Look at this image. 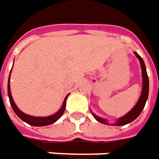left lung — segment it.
I'll return each mask as SVG.
<instances>
[{"label":"left lung","mask_w":159,"mask_h":159,"mask_svg":"<svg viewBox=\"0 0 159 159\" xmlns=\"http://www.w3.org/2000/svg\"><path fill=\"white\" fill-rule=\"evenodd\" d=\"M134 54H135L136 57L139 59V63H140V66H141V70H142V92H141L140 97H139L137 103L135 104V106L134 107L128 114H126L122 117L119 118L117 121H116V123H112L111 126H123V125L128 124V123H130L133 121H134L136 118L138 117L139 115H140V113L142 112L143 109H144V107L146 105V100L148 98V93H149V79H148V75H147V73H146V65H145V62H144V61L141 58V56H139L138 53L134 52ZM92 114L98 121H99L101 123H103V124L109 125V123L107 122L105 119L96 116L95 114H93L92 112Z\"/></svg>","instance_id":"left-lung-1"}]
</instances>
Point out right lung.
<instances>
[{
  "instance_id": "obj_1",
  "label": "right lung",
  "mask_w": 159,
  "mask_h": 159,
  "mask_svg": "<svg viewBox=\"0 0 159 159\" xmlns=\"http://www.w3.org/2000/svg\"><path fill=\"white\" fill-rule=\"evenodd\" d=\"M7 94H8V98H9L11 106H12L13 111L15 112L17 116L22 121H25L28 124L31 125V126H35V127H43V126H48V125L55 123L63 115L65 109H66V101H67V96L69 95V94H67L66 96V98L64 99L63 104L61 105V109L56 114H54L52 116H45V117H38V116H29V115L25 114L21 110H19V108L16 106V104H15L13 98H12V95H11V90H10V75L9 78H8V83H7Z\"/></svg>"
}]
</instances>
